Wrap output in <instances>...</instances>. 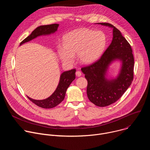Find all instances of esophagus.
<instances>
[{"label": "esophagus", "instance_id": "1", "mask_svg": "<svg viewBox=\"0 0 150 150\" xmlns=\"http://www.w3.org/2000/svg\"><path fill=\"white\" fill-rule=\"evenodd\" d=\"M81 75H82V73H81V71H78L76 72V75L77 76H81Z\"/></svg>", "mask_w": 150, "mask_h": 150}]
</instances>
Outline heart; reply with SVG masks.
<instances>
[{"label":"heart","mask_w":150,"mask_h":150,"mask_svg":"<svg viewBox=\"0 0 150 150\" xmlns=\"http://www.w3.org/2000/svg\"><path fill=\"white\" fill-rule=\"evenodd\" d=\"M106 42V36L102 31L88 28L75 30L64 37L63 45L58 46L59 56L65 63H72L76 54L80 62L90 63L101 56Z\"/></svg>","instance_id":"1"}]
</instances>
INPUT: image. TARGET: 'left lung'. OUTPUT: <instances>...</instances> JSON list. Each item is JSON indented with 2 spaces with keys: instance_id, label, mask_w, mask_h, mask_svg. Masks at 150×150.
I'll return each instance as SVG.
<instances>
[{
  "instance_id": "obj_1",
  "label": "left lung",
  "mask_w": 150,
  "mask_h": 150,
  "mask_svg": "<svg viewBox=\"0 0 150 150\" xmlns=\"http://www.w3.org/2000/svg\"><path fill=\"white\" fill-rule=\"evenodd\" d=\"M99 24L113 28V40L101 57L90 65L81 68L88 82L87 94L90 101L99 107L109 105L119 100L129 87L134 78V57L131 45L113 25ZM116 59L122 61V68L117 78H105L110 64Z\"/></svg>"
}]
</instances>
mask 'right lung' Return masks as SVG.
<instances>
[{
  "label": "right lung",
  "instance_id": "obj_1",
  "mask_svg": "<svg viewBox=\"0 0 150 150\" xmlns=\"http://www.w3.org/2000/svg\"><path fill=\"white\" fill-rule=\"evenodd\" d=\"M58 27L59 24H57L40 26L35 29L29 36L21 41L20 45L31 41L38 36L53 33L57 31ZM75 72L76 70L73 69L70 71L63 72L60 75L59 83L57 85V88L54 92L47 98L42 100H36L27 96L28 98L33 103L41 108L50 109L54 108L64 100L67 90L69 87L71 82L75 78Z\"/></svg>",
  "mask_w": 150,
  "mask_h": 150
}]
</instances>
